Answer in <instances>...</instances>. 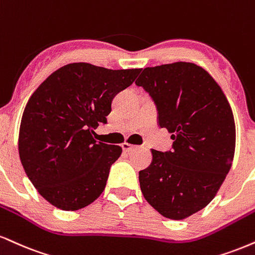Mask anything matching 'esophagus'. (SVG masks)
Here are the masks:
<instances>
[{
	"label": "esophagus",
	"instance_id": "esophagus-1",
	"mask_svg": "<svg viewBox=\"0 0 255 255\" xmlns=\"http://www.w3.org/2000/svg\"><path fill=\"white\" fill-rule=\"evenodd\" d=\"M134 148H135V146L130 145V143H127V142L122 143V149H124V152H127V153H129V152L133 151Z\"/></svg>",
	"mask_w": 255,
	"mask_h": 255
}]
</instances>
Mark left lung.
I'll return each instance as SVG.
<instances>
[{"label":"left lung","mask_w":255,"mask_h":255,"mask_svg":"<svg viewBox=\"0 0 255 255\" xmlns=\"http://www.w3.org/2000/svg\"><path fill=\"white\" fill-rule=\"evenodd\" d=\"M158 110L159 127L172 133V149H152L139 172L149 204L171 220L202 210L215 197L232 167L235 122L228 100L211 76L194 63L146 67L135 81Z\"/></svg>","instance_id":"8db88e82"}]
</instances>
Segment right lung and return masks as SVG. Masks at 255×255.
Here are the masks:
<instances>
[{"label": "right lung", "mask_w": 255, "mask_h": 255, "mask_svg": "<svg viewBox=\"0 0 255 255\" xmlns=\"http://www.w3.org/2000/svg\"><path fill=\"white\" fill-rule=\"evenodd\" d=\"M140 71L67 64L30 96L20 126L21 164L39 194L58 209H82L103 192L122 148L97 142L91 134L107 124L114 97Z\"/></svg>", "instance_id": "add662e5"}]
</instances>
